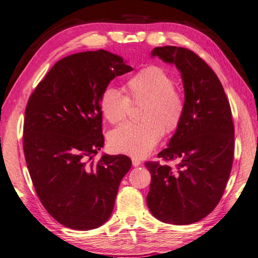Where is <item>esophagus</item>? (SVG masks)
<instances>
[{
    "label": "esophagus",
    "mask_w": 258,
    "mask_h": 258,
    "mask_svg": "<svg viewBox=\"0 0 258 258\" xmlns=\"http://www.w3.org/2000/svg\"><path fill=\"white\" fill-rule=\"evenodd\" d=\"M131 160H133V165H134L135 167H137V166H139V165H142V160H140L139 158H135L134 157Z\"/></svg>",
    "instance_id": "obj_1"
}]
</instances>
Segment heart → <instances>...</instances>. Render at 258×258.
<instances>
[{"mask_svg":"<svg viewBox=\"0 0 258 258\" xmlns=\"http://www.w3.org/2000/svg\"><path fill=\"white\" fill-rule=\"evenodd\" d=\"M128 95L113 86H106L100 95V108L111 123L123 121L131 103H145L140 123H123L110 134L114 152L143 157L162 138L164 131L172 134L181 125L185 114V96L175 87L173 75L164 67H145L128 80Z\"/></svg>","mask_w":258,"mask_h":258,"instance_id":"b5f03b06","label":"heart"}]
</instances>
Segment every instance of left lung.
<instances>
[{
	"mask_svg": "<svg viewBox=\"0 0 258 258\" xmlns=\"http://www.w3.org/2000/svg\"><path fill=\"white\" fill-rule=\"evenodd\" d=\"M153 56L181 72L186 109L168 147L158 154L173 168L146 162L152 175L147 205L158 220L189 225L212 212L231 172L235 127L229 101L216 73L196 52L183 47H156Z\"/></svg>",
	"mask_w": 258,
	"mask_h": 258,
	"instance_id": "1",
	"label": "left lung"
}]
</instances>
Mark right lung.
Instances as JSON below:
<instances>
[{
	"label": "right lung",
	"instance_id": "obj_1",
	"mask_svg": "<svg viewBox=\"0 0 258 258\" xmlns=\"http://www.w3.org/2000/svg\"><path fill=\"white\" fill-rule=\"evenodd\" d=\"M133 71L106 50L58 60L28 100L23 152L39 200L62 226L98 228L109 219L120 182L131 167L124 155H103L100 95L115 76Z\"/></svg>",
	"mask_w": 258,
	"mask_h": 258
}]
</instances>
